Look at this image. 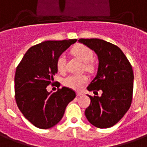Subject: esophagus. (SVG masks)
<instances>
[{
    "label": "esophagus",
    "mask_w": 147,
    "mask_h": 147,
    "mask_svg": "<svg viewBox=\"0 0 147 147\" xmlns=\"http://www.w3.org/2000/svg\"><path fill=\"white\" fill-rule=\"evenodd\" d=\"M82 95H83L82 93H81V92H77V96H82Z\"/></svg>",
    "instance_id": "1"
}]
</instances>
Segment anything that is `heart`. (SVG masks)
I'll list each match as a JSON object with an SVG mask.
<instances>
[{"instance_id":"b5f03b06","label":"heart","mask_w":147,"mask_h":147,"mask_svg":"<svg viewBox=\"0 0 147 147\" xmlns=\"http://www.w3.org/2000/svg\"><path fill=\"white\" fill-rule=\"evenodd\" d=\"M72 54L84 62V69L87 71L92 72L95 69L96 63L93 59L92 49L88 46L78 44L71 49ZM56 68L60 73H64L66 69V58L64 54H61L58 56L56 59ZM88 78L84 74H72L68 76L63 81V84L66 87L74 90L82 89L85 84L88 83Z\"/></svg>"}]
</instances>
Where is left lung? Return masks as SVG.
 <instances>
[{"label": "left lung", "mask_w": 147, "mask_h": 147, "mask_svg": "<svg viewBox=\"0 0 147 147\" xmlns=\"http://www.w3.org/2000/svg\"><path fill=\"white\" fill-rule=\"evenodd\" d=\"M96 51L98 57L97 75L88 86L96 96L85 110L88 121L98 128L112 127L124 117L131 104L134 74L123 51L113 44L97 38L78 40ZM103 92L98 96V92Z\"/></svg>", "instance_id": "obj_1"}]
</instances>
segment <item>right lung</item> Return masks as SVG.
Wrapping results in <instances>:
<instances>
[{"label":"right lung","instance_id":"add662e5","mask_svg":"<svg viewBox=\"0 0 147 147\" xmlns=\"http://www.w3.org/2000/svg\"><path fill=\"white\" fill-rule=\"evenodd\" d=\"M77 39L47 40L32 46L17 66L15 98L23 116L37 128L47 129L60 121L66 106L76 97L73 89L63 87L53 93L46 88L58 72L56 59Z\"/></svg>","mask_w":147,"mask_h":147}]
</instances>
